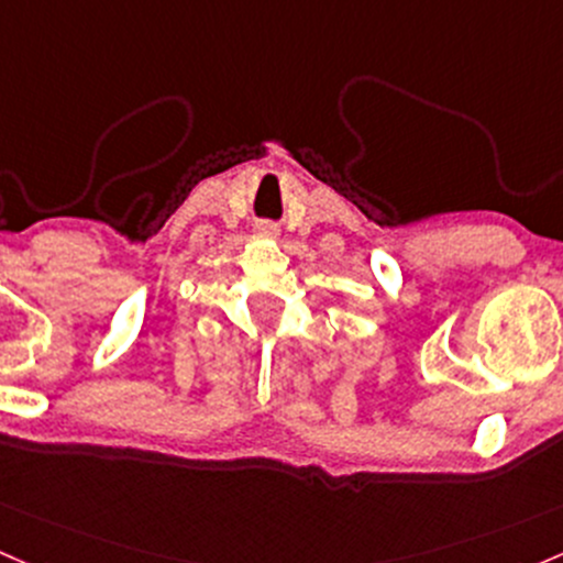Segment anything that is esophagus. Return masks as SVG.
<instances>
[{
	"label": "esophagus",
	"mask_w": 563,
	"mask_h": 563,
	"mask_svg": "<svg viewBox=\"0 0 563 563\" xmlns=\"http://www.w3.org/2000/svg\"><path fill=\"white\" fill-rule=\"evenodd\" d=\"M256 234L258 238H277V234H280V227H277L275 221H258Z\"/></svg>",
	"instance_id": "obj_1"
}]
</instances>
